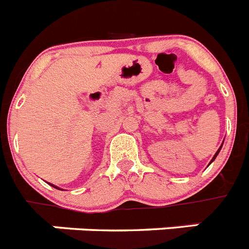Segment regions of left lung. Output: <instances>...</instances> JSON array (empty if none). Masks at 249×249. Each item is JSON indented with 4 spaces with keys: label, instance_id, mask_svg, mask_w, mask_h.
Instances as JSON below:
<instances>
[{
    "label": "left lung",
    "instance_id": "1",
    "mask_svg": "<svg viewBox=\"0 0 249 249\" xmlns=\"http://www.w3.org/2000/svg\"><path fill=\"white\" fill-rule=\"evenodd\" d=\"M222 146H223V143H222V145H220V147L218 148V151H216V152H215V155H214V156H213V159H212V161H210V162H209V165H210V163H212V162H213L214 160H215V157L218 156V154H219V152H220V150H222Z\"/></svg>",
    "mask_w": 249,
    "mask_h": 249
}]
</instances>
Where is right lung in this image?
<instances>
[{
  "label": "right lung",
  "instance_id": "right-lung-1",
  "mask_svg": "<svg viewBox=\"0 0 249 249\" xmlns=\"http://www.w3.org/2000/svg\"><path fill=\"white\" fill-rule=\"evenodd\" d=\"M49 184H50V182H49ZM50 185H52V186H53V188H55V189H59V190H61V189H60V188H58V186H55V185H53V184H50Z\"/></svg>",
  "mask_w": 249,
  "mask_h": 249
}]
</instances>
